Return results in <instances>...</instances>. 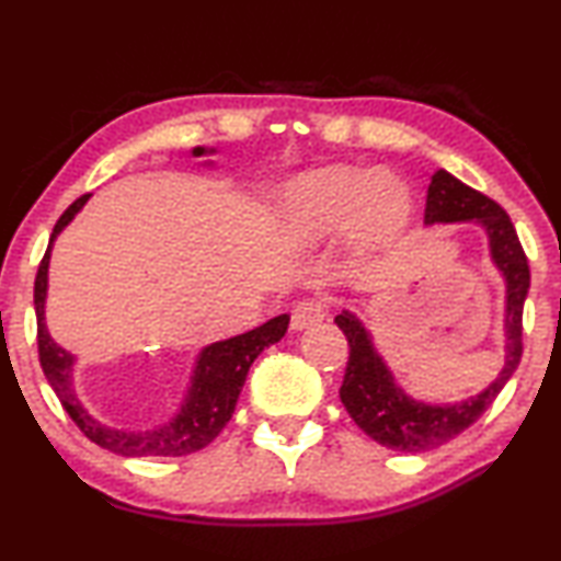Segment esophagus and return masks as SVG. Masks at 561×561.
Wrapping results in <instances>:
<instances>
[{
    "label": "esophagus",
    "mask_w": 561,
    "mask_h": 561,
    "mask_svg": "<svg viewBox=\"0 0 561 561\" xmlns=\"http://www.w3.org/2000/svg\"><path fill=\"white\" fill-rule=\"evenodd\" d=\"M328 318V302L325 299H305L295 307L291 312V328L295 330H305L310 325H318Z\"/></svg>",
    "instance_id": "1"
}]
</instances>
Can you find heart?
<instances>
[{"label": "heart", "mask_w": 561, "mask_h": 561, "mask_svg": "<svg viewBox=\"0 0 561 561\" xmlns=\"http://www.w3.org/2000/svg\"><path fill=\"white\" fill-rule=\"evenodd\" d=\"M407 187L391 172L328 164L287 183L279 198V228L295 249H312L351 228L360 243H378L409 220Z\"/></svg>", "instance_id": "b5f03b06"}]
</instances>
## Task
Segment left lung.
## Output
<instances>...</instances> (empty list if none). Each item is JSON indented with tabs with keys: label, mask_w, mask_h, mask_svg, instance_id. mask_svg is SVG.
<instances>
[{
	"label": "left lung",
	"mask_w": 561,
	"mask_h": 561,
	"mask_svg": "<svg viewBox=\"0 0 561 561\" xmlns=\"http://www.w3.org/2000/svg\"><path fill=\"white\" fill-rule=\"evenodd\" d=\"M424 224H478L485 231L493 264L506 279V320H503L506 322V360L499 378L476 397L455 401V404H424L409 397L393 381L389 366L378 356L374 337L356 314L348 310L337 314V328L343 330L351 345L341 386L343 407L348 409L353 422L378 445L412 455L445 445L470 424H476L514 376L520 353H524L520 318H524V302L528 284H531L526 254L508 213L488 195L460 183L447 170H437L432 175Z\"/></svg>",
	"instance_id": "8db88e82"
}]
</instances>
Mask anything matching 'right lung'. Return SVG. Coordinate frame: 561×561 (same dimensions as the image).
I'll list each match as a JSON object with an SVG mask.
<instances>
[{"instance_id": "add662e5", "label": "right lung", "mask_w": 561, "mask_h": 561, "mask_svg": "<svg viewBox=\"0 0 561 561\" xmlns=\"http://www.w3.org/2000/svg\"><path fill=\"white\" fill-rule=\"evenodd\" d=\"M216 149L195 147L193 157L213 154ZM91 195H81L70 208L58 218L53 228L50 243L41 262L35 277V312H37V351H41V366L47 381H50L55 397L60 399L62 409H66L70 420L78 424L91 442L99 447L108 449V453L124 455V457H180L198 453L205 445L220 435L228 420L233 416L236 401L247 383V374L251 363L256 360L259 353L270 345L279 343L284 333H287L289 314H279L272 318L264 325H259L249 333L228 337V341H218L205 345L201 351L198 360H195V370L191 376V386L180 404L178 414L172 416L168 424H160L154 430H116L108 424L99 422L89 409L81 404L73 389V363L76 356L60 348L47 333L45 325V297H47V266H50V251L53 241L66 228L76 213L83 208Z\"/></svg>"}]
</instances>
